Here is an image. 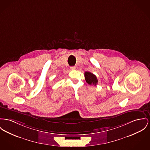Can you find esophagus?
I'll return each instance as SVG.
<instances>
[{
  "mask_svg": "<svg viewBox=\"0 0 150 150\" xmlns=\"http://www.w3.org/2000/svg\"><path fill=\"white\" fill-rule=\"evenodd\" d=\"M76 67H70V69H71V70H74V69H76Z\"/></svg>",
  "mask_w": 150,
  "mask_h": 150,
  "instance_id": "obj_1",
  "label": "esophagus"
}]
</instances>
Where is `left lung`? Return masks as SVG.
Instances as JSON below:
<instances>
[{"label":"left lung","mask_w":150,"mask_h":150,"mask_svg":"<svg viewBox=\"0 0 150 150\" xmlns=\"http://www.w3.org/2000/svg\"><path fill=\"white\" fill-rule=\"evenodd\" d=\"M85 78L86 82L91 85L96 86L98 83V80L97 77L93 73H90L89 71H85Z\"/></svg>","instance_id":"obj_1"}]
</instances>
